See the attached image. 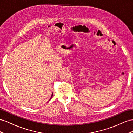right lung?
Listing matches in <instances>:
<instances>
[{"label":"right lung","mask_w":133,"mask_h":133,"mask_svg":"<svg viewBox=\"0 0 133 133\" xmlns=\"http://www.w3.org/2000/svg\"><path fill=\"white\" fill-rule=\"evenodd\" d=\"M52 96H53V94H52V96H51V98H50V100H51V98H52Z\"/></svg>","instance_id":"1"}]
</instances>
